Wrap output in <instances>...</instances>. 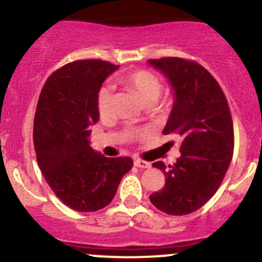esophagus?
<instances>
[{"label": "esophagus", "instance_id": "obj_1", "mask_svg": "<svg viewBox=\"0 0 262 262\" xmlns=\"http://www.w3.org/2000/svg\"><path fill=\"white\" fill-rule=\"evenodd\" d=\"M134 164H135V166H137L139 168H150L151 167L150 162L145 161V160H141V159H135Z\"/></svg>", "mask_w": 262, "mask_h": 262}]
</instances>
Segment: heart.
<instances>
[{"label": "heart", "mask_w": 262, "mask_h": 262, "mask_svg": "<svg viewBox=\"0 0 262 262\" xmlns=\"http://www.w3.org/2000/svg\"><path fill=\"white\" fill-rule=\"evenodd\" d=\"M120 81L132 91L136 92L143 106L157 107L160 105V96L162 83L152 72L146 70H135L120 77ZM111 108V90L107 86L101 87L97 94V110L101 116H106Z\"/></svg>", "instance_id": "heart-1"}]
</instances>
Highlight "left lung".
I'll use <instances>...</instances> for the list:
<instances>
[{"mask_svg":"<svg viewBox=\"0 0 262 262\" xmlns=\"http://www.w3.org/2000/svg\"><path fill=\"white\" fill-rule=\"evenodd\" d=\"M148 63L168 78L175 94L162 132L181 139L175 164H152L165 173V186L150 201L167 215H187L215 195L226 175L233 154L231 112L219 82L200 63L180 57Z\"/></svg>","mask_w":262,"mask_h":262,"instance_id":"obj_1","label":"left lung"}]
</instances>
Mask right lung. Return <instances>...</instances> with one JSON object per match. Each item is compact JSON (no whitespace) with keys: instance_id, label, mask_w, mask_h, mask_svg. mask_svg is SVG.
I'll return each mask as SVG.
<instances>
[{"instance_id":"right-lung-1","label":"right lung","mask_w":262,"mask_h":262,"mask_svg":"<svg viewBox=\"0 0 262 262\" xmlns=\"http://www.w3.org/2000/svg\"><path fill=\"white\" fill-rule=\"evenodd\" d=\"M117 64L78 60L56 70L45 82L33 121V145L42 175L70 209L94 212L115 198L130 157H105L89 136L100 117L97 94Z\"/></svg>"}]
</instances>
